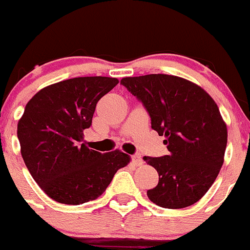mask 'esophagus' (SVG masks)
Wrapping results in <instances>:
<instances>
[{
  "mask_svg": "<svg viewBox=\"0 0 250 250\" xmlns=\"http://www.w3.org/2000/svg\"><path fill=\"white\" fill-rule=\"evenodd\" d=\"M131 159H132L133 164H135L136 167H140V165L143 164V160H142V157H141V154H133L132 157H131Z\"/></svg>",
  "mask_w": 250,
  "mask_h": 250,
  "instance_id": "esophagus-1",
  "label": "esophagus"
}]
</instances>
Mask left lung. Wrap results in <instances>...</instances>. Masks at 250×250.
Masks as SVG:
<instances>
[{"instance_id": "obj_1", "label": "left lung", "mask_w": 250, "mask_h": 250, "mask_svg": "<svg viewBox=\"0 0 250 250\" xmlns=\"http://www.w3.org/2000/svg\"><path fill=\"white\" fill-rule=\"evenodd\" d=\"M120 83L142 102L169 150L164 157L143 158L159 174L148 198L167 209L197 203L224 164L227 127L215 101L201 86L167 74L124 78Z\"/></svg>"}]
</instances>
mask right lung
<instances>
[{"mask_svg": "<svg viewBox=\"0 0 250 250\" xmlns=\"http://www.w3.org/2000/svg\"><path fill=\"white\" fill-rule=\"evenodd\" d=\"M107 76H85L49 85L25 105L18 123L24 163L49 198L79 206L97 199L130 155L100 153L83 142L98 101L118 85Z\"/></svg>", "mask_w": 250, "mask_h": 250, "instance_id": "1", "label": "right lung"}]
</instances>
